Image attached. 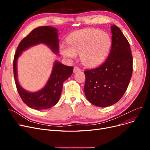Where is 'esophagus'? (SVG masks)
<instances>
[{
  "instance_id": "obj_1",
  "label": "esophagus",
  "mask_w": 150,
  "mask_h": 150,
  "mask_svg": "<svg viewBox=\"0 0 150 150\" xmlns=\"http://www.w3.org/2000/svg\"><path fill=\"white\" fill-rule=\"evenodd\" d=\"M81 70V68H79L77 67H74V69H73V72H74V73H77V72H78V71H80Z\"/></svg>"
}]
</instances>
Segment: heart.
I'll use <instances>...</instances> for the list:
<instances>
[{
	"label": "heart",
	"instance_id": "b5f03b06",
	"mask_svg": "<svg viewBox=\"0 0 150 150\" xmlns=\"http://www.w3.org/2000/svg\"><path fill=\"white\" fill-rule=\"evenodd\" d=\"M67 45H62L64 57L74 59L80 54L82 62L86 66L101 64L107 58L111 47L110 35L99 30L86 29L76 31L68 37Z\"/></svg>",
	"mask_w": 150,
	"mask_h": 150
}]
</instances>
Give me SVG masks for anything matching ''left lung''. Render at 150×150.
<instances>
[{"mask_svg": "<svg viewBox=\"0 0 150 150\" xmlns=\"http://www.w3.org/2000/svg\"><path fill=\"white\" fill-rule=\"evenodd\" d=\"M110 54L100 67L84 71L85 96L90 103L106 107L117 103L124 96L133 73V56L129 43L115 25L111 26Z\"/></svg>", "mask_w": 150, "mask_h": 150, "instance_id": "left-lung-1", "label": "left lung"}]
</instances>
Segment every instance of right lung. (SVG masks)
Wrapping results in <instances>:
<instances>
[{"instance_id": "add662e5", "label": "right lung", "mask_w": 150, "mask_h": 150, "mask_svg": "<svg viewBox=\"0 0 150 150\" xmlns=\"http://www.w3.org/2000/svg\"><path fill=\"white\" fill-rule=\"evenodd\" d=\"M57 29L51 26H40L33 30L22 40L17 47L13 62L15 83L21 99L29 107L34 110H45L55 105L59 101L65 81L71 76L73 67H68L54 61L51 75L41 90L30 92L25 90L20 85L17 77V60L22 52L39 44L47 45L54 54H59V40Z\"/></svg>"}]
</instances>
